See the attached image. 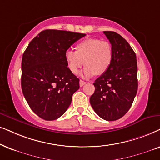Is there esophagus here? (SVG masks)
Wrapping results in <instances>:
<instances>
[{
    "label": "esophagus",
    "instance_id": "34e87169",
    "mask_svg": "<svg viewBox=\"0 0 160 160\" xmlns=\"http://www.w3.org/2000/svg\"><path fill=\"white\" fill-rule=\"evenodd\" d=\"M85 84H86V82L83 81V80H80V87L83 86Z\"/></svg>",
    "mask_w": 160,
    "mask_h": 160
}]
</instances>
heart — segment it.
<instances>
[{
	"mask_svg": "<svg viewBox=\"0 0 160 160\" xmlns=\"http://www.w3.org/2000/svg\"><path fill=\"white\" fill-rule=\"evenodd\" d=\"M66 62L69 71L78 73L85 63L86 67L82 75L91 78L105 73L112 60L111 44L105 40L89 38L79 42L76 50L68 49L64 54Z\"/></svg>",
	"mask_w": 160,
	"mask_h": 160,
	"instance_id": "1",
	"label": "heart"
}]
</instances>
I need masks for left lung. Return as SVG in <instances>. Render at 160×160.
<instances>
[{
    "label": "left lung",
    "instance_id": "8db88e82",
    "mask_svg": "<svg viewBox=\"0 0 160 160\" xmlns=\"http://www.w3.org/2000/svg\"><path fill=\"white\" fill-rule=\"evenodd\" d=\"M112 50L109 69L93 82L91 107L100 118L116 121L128 112L138 91L136 55L129 44L118 33L104 31Z\"/></svg>",
    "mask_w": 160,
    "mask_h": 160
}]
</instances>
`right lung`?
I'll return each mask as SVG.
<instances>
[{
    "label": "right lung",
    "instance_id": "obj_1",
    "mask_svg": "<svg viewBox=\"0 0 160 160\" xmlns=\"http://www.w3.org/2000/svg\"><path fill=\"white\" fill-rule=\"evenodd\" d=\"M86 34L60 30L40 32L25 50L22 58L21 86L31 109L47 121L67 111L79 78L69 71L65 52Z\"/></svg>",
    "mask_w": 160,
    "mask_h": 160
}]
</instances>
